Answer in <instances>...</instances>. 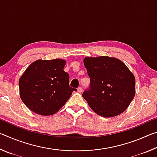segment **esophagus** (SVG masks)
I'll list each match as a JSON object with an SVG mask.
<instances>
[{
  "label": "esophagus",
  "mask_w": 157,
  "mask_h": 157,
  "mask_svg": "<svg viewBox=\"0 0 157 157\" xmlns=\"http://www.w3.org/2000/svg\"><path fill=\"white\" fill-rule=\"evenodd\" d=\"M82 91H83V89H82V87H78V93H82Z\"/></svg>",
  "instance_id": "obj_1"
}]
</instances>
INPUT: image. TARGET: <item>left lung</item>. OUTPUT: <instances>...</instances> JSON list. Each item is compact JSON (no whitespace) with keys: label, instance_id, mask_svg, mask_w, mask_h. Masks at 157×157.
Listing matches in <instances>:
<instances>
[{"label":"left lung","instance_id":"1","mask_svg":"<svg viewBox=\"0 0 157 157\" xmlns=\"http://www.w3.org/2000/svg\"><path fill=\"white\" fill-rule=\"evenodd\" d=\"M84 64L90 89L82 94L91 109L100 116L114 117L126 110L136 93L134 75L115 57H86Z\"/></svg>","mask_w":157,"mask_h":157}]
</instances>
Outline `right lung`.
Segmentation results:
<instances>
[{
	"mask_svg": "<svg viewBox=\"0 0 157 157\" xmlns=\"http://www.w3.org/2000/svg\"><path fill=\"white\" fill-rule=\"evenodd\" d=\"M64 59L36 60L19 79L20 97L29 109L42 116L55 114L76 89L69 86V75L63 71Z\"/></svg>",
	"mask_w": 157,
	"mask_h": 157,
	"instance_id": "add662e5",
	"label": "right lung"
}]
</instances>
